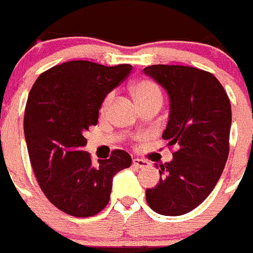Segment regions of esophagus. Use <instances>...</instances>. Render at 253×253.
<instances>
[{"mask_svg":"<svg viewBox=\"0 0 253 253\" xmlns=\"http://www.w3.org/2000/svg\"><path fill=\"white\" fill-rule=\"evenodd\" d=\"M132 164H133V166L138 167V169H143V167L150 166V164H148L146 160H142V159H133L132 160Z\"/></svg>","mask_w":253,"mask_h":253,"instance_id":"obj_1","label":"esophagus"}]
</instances>
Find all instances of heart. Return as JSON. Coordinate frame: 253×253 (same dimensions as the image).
Returning <instances> with one entry per match:
<instances>
[{"instance_id": "1", "label": "heart", "mask_w": 253, "mask_h": 253, "mask_svg": "<svg viewBox=\"0 0 253 253\" xmlns=\"http://www.w3.org/2000/svg\"><path fill=\"white\" fill-rule=\"evenodd\" d=\"M131 93L133 96L134 101L138 105V107L146 103L151 102H161L162 101V94L157 84H153L150 80H137L133 82L131 86ZM113 100V94L110 93L107 97L105 98L102 105V111L105 112L108 108L110 103Z\"/></svg>"}]
</instances>
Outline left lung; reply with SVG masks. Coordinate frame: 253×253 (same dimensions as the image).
Segmentation results:
<instances>
[{"mask_svg": "<svg viewBox=\"0 0 253 253\" xmlns=\"http://www.w3.org/2000/svg\"><path fill=\"white\" fill-rule=\"evenodd\" d=\"M143 73L169 94L162 137L177 147L172 161L160 166L159 183L146 190V201L157 213L181 216L202 204L222 174L230 151L231 103L222 84L206 71L153 65Z\"/></svg>", "mask_w": 253, "mask_h": 253, "instance_id": "left-lung-1", "label": "left lung"}]
</instances>
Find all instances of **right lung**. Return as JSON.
Here are the masks:
<instances>
[{
  "label": "right lung",
  "mask_w": 253,
  "mask_h": 253,
  "mask_svg": "<svg viewBox=\"0 0 253 253\" xmlns=\"http://www.w3.org/2000/svg\"><path fill=\"white\" fill-rule=\"evenodd\" d=\"M132 71L70 61L40 75L28 94L23 129L31 165L41 190L58 210L75 217L97 214L110 201L113 176L131 166L115 150L92 166L84 132L97 125L103 100Z\"/></svg>",
  "instance_id": "1"
}]
</instances>
